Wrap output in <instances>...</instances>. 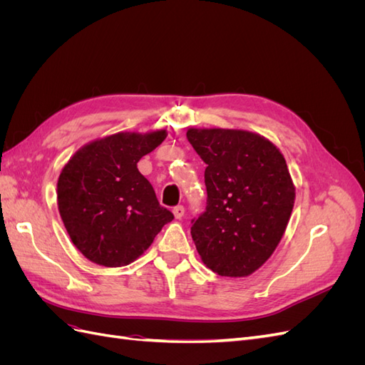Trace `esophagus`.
<instances>
[{
	"label": "esophagus",
	"mask_w": 365,
	"mask_h": 365,
	"mask_svg": "<svg viewBox=\"0 0 365 365\" xmlns=\"http://www.w3.org/2000/svg\"><path fill=\"white\" fill-rule=\"evenodd\" d=\"M173 215L176 219H181L184 216V207L182 205H176L173 207Z\"/></svg>",
	"instance_id": "1"
}]
</instances>
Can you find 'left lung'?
<instances>
[{
    "label": "left lung",
    "instance_id": "left-lung-1",
    "mask_svg": "<svg viewBox=\"0 0 365 365\" xmlns=\"http://www.w3.org/2000/svg\"><path fill=\"white\" fill-rule=\"evenodd\" d=\"M207 164V207L190 233L202 262L224 277H247L267 262L289 222L295 189L269 140L237 129H189Z\"/></svg>",
    "mask_w": 365,
    "mask_h": 365
}]
</instances>
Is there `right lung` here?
Segmentation results:
<instances>
[{
  "mask_svg": "<svg viewBox=\"0 0 365 365\" xmlns=\"http://www.w3.org/2000/svg\"><path fill=\"white\" fill-rule=\"evenodd\" d=\"M165 130L118 132L90 143L65 164L58 207L76 248L103 267H125L145 252L172 212L160 205L137 163L158 148Z\"/></svg>",
  "mask_w": 365,
  "mask_h": 365,
  "instance_id": "right-lung-1",
  "label": "right lung"
}]
</instances>
